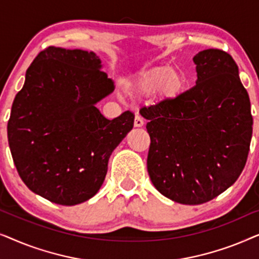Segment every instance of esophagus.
I'll use <instances>...</instances> for the list:
<instances>
[{
  "mask_svg": "<svg viewBox=\"0 0 259 259\" xmlns=\"http://www.w3.org/2000/svg\"><path fill=\"white\" fill-rule=\"evenodd\" d=\"M144 120H143V118H141V116H139V115H137L136 118H134V127H143L144 126Z\"/></svg>",
  "mask_w": 259,
  "mask_h": 259,
  "instance_id": "esophagus-1",
  "label": "esophagus"
}]
</instances>
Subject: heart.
<instances>
[{
  "label": "heart",
  "mask_w": 259,
  "mask_h": 259,
  "mask_svg": "<svg viewBox=\"0 0 259 259\" xmlns=\"http://www.w3.org/2000/svg\"><path fill=\"white\" fill-rule=\"evenodd\" d=\"M185 79L179 72L168 66L146 69L134 77L131 90L139 97H148L157 92L161 100H172L182 93Z\"/></svg>",
  "instance_id": "1"
}]
</instances>
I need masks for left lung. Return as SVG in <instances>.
<instances>
[{"instance_id":"1","label":"left lung","mask_w":259,"mask_h":259,"mask_svg":"<svg viewBox=\"0 0 259 259\" xmlns=\"http://www.w3.org/2000/svg\"><path fill=\"white\" fill-rule=\"evenodd\" d=\"M193 62L196 86L140 109L151 138V182L162 196L185 205L206 203L235 184L246 164L253 123L232 56L205 49Z\"/></svg>"}]
</instances>
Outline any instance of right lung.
I'll return each instance as SVG.
<instances>
[{
    "mask_svg": "<svg viewBox=\"0 0 259 259\" xmlns=\"http://www.w3.org/2000/svg\"><path fill=\"white\" fill-rule=\"evenodd\" d=\"M93 52L48 47L38 53L14 99L8 141L28 189L72 206L95 196L108 159L133 128L126 111L108 120L97 105L114 91Z\"/></svg>",
    "mask_w": 259,
    "mask_h": 259,
    "instance_id": "obj_1",
    "label": "right lung"
}]
</instances>
